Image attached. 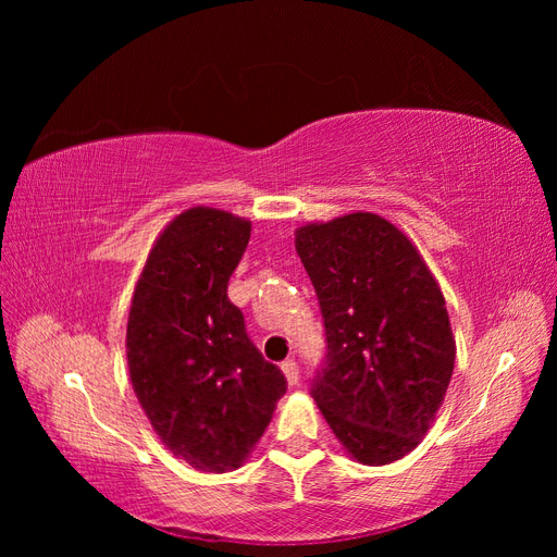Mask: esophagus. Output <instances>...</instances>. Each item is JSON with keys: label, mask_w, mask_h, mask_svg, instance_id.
<instances>
[{"label": "esophagus", "mask_w": 557, "mask_h": 557, "mask_svg": "<svg viewBox=\"0 0 557 557\" xmlns=\"http://www.w3.org/2000/svg\"><path fill=\"white\" fill-rule=\"evenodd\" d=\"M281 369H283V376H285V381H288V385H297L299 383V367H297L295 360H285L281 364Z\"/></svg>", "instance_id": "obj_1"}]
</instances>
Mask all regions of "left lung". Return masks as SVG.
I'll list each match as a JSON object with an SVG mask.
<instances>
[{
    "label": "left lung",
    "mask_w": 557,
    "mask_h": 557,
    "mask_svg": "<svg viewBox=\"0 0 557 557\" xmlns=\"http://www.w3.org/2000/svg\"><path fill=\"white\" fill-rule=\"evenodd\" d=\"M295 248L327 336L311 395L350 458L391 465L423 442L453 376L440 283L407 234L379 213L301 225Z\"/></svg>",
    "instance_id": "obj_1"
}]
</instances>
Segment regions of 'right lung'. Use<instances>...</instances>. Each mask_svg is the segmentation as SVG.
Masks as SVG:
<instances>
[{"label":"right lung","instance_id":"right-lung-1","mask_svg":"<svg viewBox=\"0 0 557 557\" xmlns=\"http://www.w3.org/2000/svg\"><path fill=\"white\" fill-rule=\"evenodd\" d=\"M248 239L246 218L211 207L178 213L148 252L127 318L144 413L178 460L211 474L246 462L288 387L227 297Z\"/></svg>","mask_w":557,"mask_h":557}]
</instances>
